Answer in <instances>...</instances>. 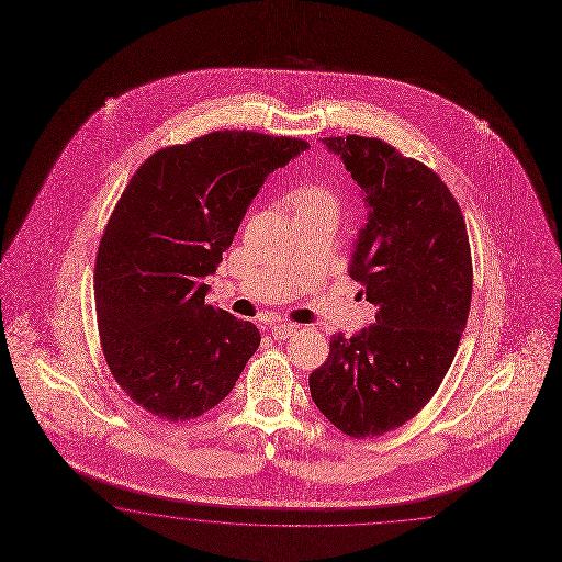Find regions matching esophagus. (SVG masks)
I'll list each match as a JSON object with an SVG mask.
<instances>
[{"label": "esophagus", "instance_id": "1", "mask_svg": "<svg viewBox=\"0 0 562 562\" xmlns=\"http://www.w3.org/2000/svg\"><path fill=\"white\" fill-rule=\"evenodd\" d=\"M296 329H299V325H294V323H276V325H270V335L273 339H286L290 335L296 334Z\"/></svg>", "mask_w": 562, "mask_h": 562}]
</instances>
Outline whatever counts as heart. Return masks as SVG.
Listing matches in <instances>:
<instances>
[{"instance_id":"heart-1","label":"heart","mask_w":562,"mask_h":562,"mask_svg":"<svg viewBox=\"0 0 562 562\" xmlns=\"http://www.w3.org/2000/svg\"><path fill=\"white\" fill-rule=\"evenodd\" d=\"M290 204L296 214L308 211H337V194L334 188L323 182H306L292 190Z\"/></svg>"}]
</instances>
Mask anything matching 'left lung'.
Masks as SVG:
<instances>
[{"label": "left lung", "mask_w": 562, "mask_h": 562, "mask_svg": "<svg viewBox=\"0 0 562 562\" xmlns=\"http://www.w3.org/2000/svg\"><path fill=\"white\" fill-rule=\"evenodd\" d=\"M323 143L370 209L348 272L376 306V321L349 339L335 334L308 389L337 429L364 440L407 424L440 389L471 311V243L434 169L382 138Z\"/></svg>", "instance_id": "obj_1"}]
</instances>
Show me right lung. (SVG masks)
Returning a JSON list of instances; mask_svg holds the SVG:
<instances>
[{
	"instance_id": "right-lung-1",
	"label": "right lung",
	"mask_w": 562,
	"mask_h": 562,
	"mask_svg": "<svg viewBox=\"0 0 562 562\" xmlns=\"http://www.w3.org/2000/svg\"><path fill=\"white\" fill-rule=\"evenodd\" d=\"M303 138L214 131L153 153L108 218L93 270L108 368L138 407L188 422L233 391L261 335L204 303L251 200Z\"/></svg>"
}]
</instances>
